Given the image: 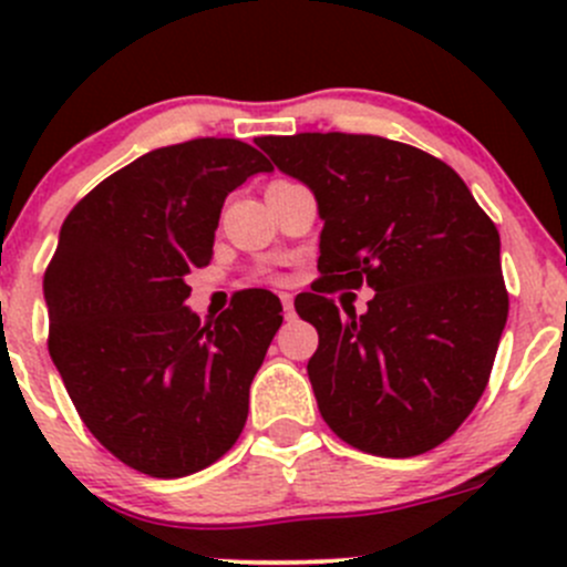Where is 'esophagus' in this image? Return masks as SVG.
I'll return each mask as SVG.
<instances>
[{"instance_id": "34e87169", "label": "esophagus", "mask_w": 567, "mask_h": 567, "mask_svg": "<svg viewBox=\"0 0 567 567\" xmlns=\"http://www.w3.org/2000/svg\"><path fill=\"white\" fill-rule=\"evenodd\" d=\"M279 299H282L285 320H293V318H296V310H293V296H290V293H282V296H279Z\"/></svg>"}]
</instances>
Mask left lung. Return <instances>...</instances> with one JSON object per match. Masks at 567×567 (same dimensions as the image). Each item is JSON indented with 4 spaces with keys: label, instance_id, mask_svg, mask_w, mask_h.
Instances as JSON below:
<instances>
[{
    "label": "left lung",
    "instance_id": "left-lung-1",
    "mask_svg": "<svg viewBox=\"0 0 567 567\" xmlns=\"http://www.w3.org/2000/svg\"><path fill=\"white\" fill-rule=\"evenodd\" d=\"M312 188L323 219L307 373L326 425L362 453L411 458L447 442L488 386L507 320L499 230L453 167L370 134L260 136ZM377 290L340 317L323 292Z\"/></svg>",
    "mask_w": 567,
    "mask_h": 567
}]
</instances>
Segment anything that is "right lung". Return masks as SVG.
<instances>
[{"label": "right lung", "instance_id": "1", "mask_svg": "<svg viewBox=\"0 0 567 567\" xmlns=\"http://www.w3.org/2000/svg\"><path fill=\"white\" fill-rule=\"evenodd\" d=\"M268 169L247 142L188 140L109 175L62 221L43 277L51 362L90 433L136 472L186 477L241 436L282 305L241 290L199 323L183 301L225 197Z\"/></svg>", "mask_w": 567, "mask_h": 567}]
</instances>
